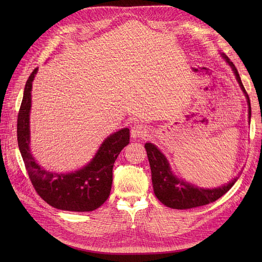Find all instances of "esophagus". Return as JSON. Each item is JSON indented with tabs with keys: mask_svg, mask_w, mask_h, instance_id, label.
Masks as SVG:
<instances>
[{
	"mask_svg": "<svg viewBox=\"0 0 262 262\" xmlns=\"http://www.w3.org/2000/svg\"><path fill=\"white\" fill-rule=\"evenodd\" d=\"M130 134L134 139L144 138V137L147 135V129L142 125V124H135V125L132 127Z\"/></svg>",
	"mask_w": 262,
	"mask_h": 262,
	"instance_id": "34e87169",
	"label": "esophagus"
}]
</instances>
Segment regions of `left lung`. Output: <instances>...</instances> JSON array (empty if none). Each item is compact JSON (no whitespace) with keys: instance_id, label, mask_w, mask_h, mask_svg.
Listing matches in <instances>:
<instances>
[{"instance_id":"obj_1","label":"left lung","mask_w":262,"mask_h":262,"mask_svg":"<svg viewBox=\"0 0 262 262\" xmlns=\"http://www.w3.org/2000/svg\"><path fill=\"white\" fill-rule=\"evenodd\" d=\"M223 57L231 67L239 85L246 96L247 104H249V118L251 120L252 109L250 98L242 84L237 68L230 61V59L226 55L223 54ZM144 147L147 153L150 171H152V182L155 195L163 205L168 206L170 208L189 209L210 204L223 196L233 186V184L237 182L236 177L235 180H232L227 185L215 189L199 188L194 185H191L189 183L178 180L176 176H174L170 170V166L167 158L163 156V154L154 144L145 143Z\"/></svg>"}]
</instances>
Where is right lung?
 <instances>
[{
    "label": "right lung",
    "mask_w": 262,
    "mask_h": 262,
    "mask_svg": "<svg viewBox=\"0 0 262 262\" xmlns=\"http://www.w3.org/2000/svg\"><path fill=\"white\" fill-rule=\"evenodd\" d=\"M38 68L26 80L17 121V137L25 169L38 195L52 207L68 211H92L108 199L113 168L120 152L129 143V129L123 128L102 143L89 164L69 174L51 173L36 163L30 149V110L32 82Z\"/></svg>",
    "instance_id": "add662e5"
}]
</instances>
